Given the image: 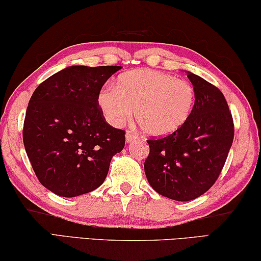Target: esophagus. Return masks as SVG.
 <instances>
[{
	"mask_svg": "<svg viewBox=\"0 0 261 261\" xmlns=\"http://www.w3.org/2000/svg\"><path fill=\"white\" fill-rule=\"evenodd\" d=\"M137 138V136L134 134V132L131 131H127L125 134V140L127 141V143H131L132 140H135Z\"/></svg>",
	"mask_w": 261,
	"mask_h": 261,
	"instance_id": "esophagus-1",
	"label": "esophagus"
}]
</instances>
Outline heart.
I'll return each instance as SVG.
<instances>
[{"label":"heart","mask_w":261,"mask_h":261,"mask_svg":"<svg viewBox=\"0 0 261 261\" xmlns=\"http://www.w3.org/2000/svg\"><path fill=\"white\" fill-rule=\"evenodd\" d=\"M96 102L109 124L121 126L134 114L145 134L166 137L190 120L196 105L191 84L156 70L138 69L100 88Z\"/></svg>","instance_id":"obj_1"}]
</instances>
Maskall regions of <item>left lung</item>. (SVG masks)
I'll use <instances>...</instances> for the list:
<instances>
[{
    "mask_svg": "<svg viewBox=\"0 0 261 261\" xmlns=\"http://www.w3.org/2000/svg\"><path fill=\"white\" fill-rule=\"evenodd\" d=\"M188 77L196 91L191 117L175 134L149 138V154L144 163L151 187L177 201L196 199L213 187L235 134L222 92L192 72Z\"/></svg>",
    "mask_w": 261,
    "mask_h": 261,
    "instance_id": "1",
    "label": "left lung"
}]
</instances>
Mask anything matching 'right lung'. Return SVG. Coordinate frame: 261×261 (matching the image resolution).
I'll use <instances>...</instances> for the list:
<instances>
[{"instance_id": "1", "label": "right lung", "mask_w": 261, "mask_h": 261, "mask_svg": "<svg viewBox=\"0 0 261 261\" xmlns=\"http://www.w3.org/2000/svg\"><path fill=\"white\" fill-rule=\"evenodd\" d=\"M122 67L73 65L53 74L31 96L23 127L25 151L39 182L55 194L77 197L99 188L125 131L106 122L100 88Z\"/></svg>"}]
</instances>
